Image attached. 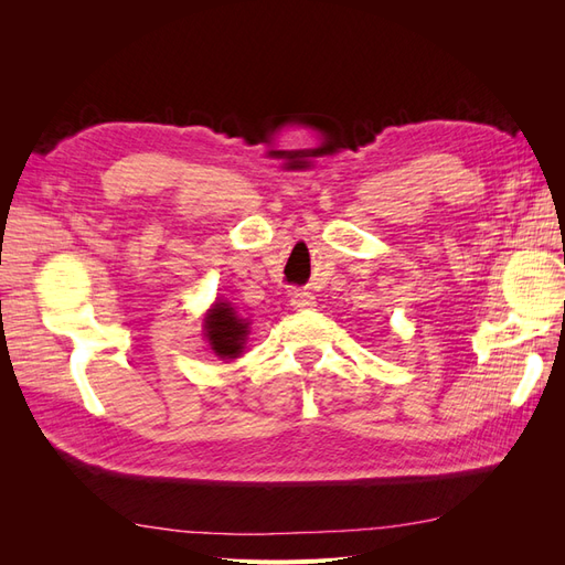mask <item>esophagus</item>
Segmentation results:
<instances>
[{
	"mask_svg": "<svg viewBox=\"0 0 565 565\" xmlns=\"http://www.w3.org/2000/svg\"><path fill=\"white\" fill-rule=\"evenodd\" d=\"M289 301H292V306L297 311H303V309H313L316 306V299L311 292H301V289H295L292 297H289Z\"/></svg>",
	"mask_w": 565,
	"mask_h": 565,
	"instance_id": "1",
	"label": "esophagus"
}]
</instances>
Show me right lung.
I'll list each match as a JSON object with an SVG mask.
<instances>
[{"instance_id":"add662e5","label":"right lung","mask_w":565,"mask_h":565,"mask_svg":"<svg viewBox=\"0 0 565 565\" xmlns=\"http://www.w3.org/2000/svg\"><path fill=\"white\" fill-rule=\"evenodd\" d=\"M204 337L218 358H237L243 353L245 339L249 334V322L237 318L231 303L216 301L210 313L204 316Z\"/></svg>"}]
</instances>
